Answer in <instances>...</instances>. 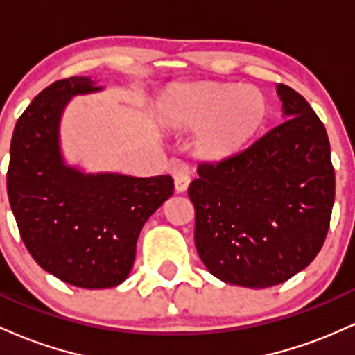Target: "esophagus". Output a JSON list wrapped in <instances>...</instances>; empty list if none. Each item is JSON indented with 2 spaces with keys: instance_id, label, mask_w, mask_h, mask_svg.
<instances>
[{
  "instance_id": "1",
  "label": "esophagus",
  "mask_w": 355,
  "mask_h": 355,
  "mask_svg": "<svg viewBox=\"0 0 355 355\" xmlns=\"http://www.w3.org/2000/svg\"><path fill=\"white\" fill-rule=\"evenodd\" d=\"M190 185V175L189 168L185 165L177 166V173H175V190L177 191H185Z\"/></svg>"
}]
</instances>
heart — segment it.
<instances>
[{"label":"heart","mask_w":355,"mask_h":355,"mask_svg":"<svg viewBox=\"0 0 355 355\" xmlns=\"http://www.w3.org/2000/svg\"><path fill=\"white\" fill-rule=\"evenodd\" d=\"M170 123L198 128L197 146L207 157H227L239 150L262 125L267 113L266 96L250 87L203 83L183 87L164 101Z\"/></svg>","instance_id":"b5f03b06"}]
</instances>
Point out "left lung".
<instances>
[{
	"mask_svg": "<svg viewBox=\"0 0 355 355\" xmlns=\"http://www.w3.org/2000/svg\"><path fill=\"white\" fill-rule=\"evenodd\" d=\"M285 120L189 187L195 247L223 282L266 288L304 270L327 237L336 173L325 126L300 93L277 85Z\"/></svg>",
	"mask_w": 355,
	"mask_h": 355,
	"instance_id": "left-lung-1",
	"label": "left lung"
}]
</instances>
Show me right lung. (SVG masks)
Wrapping results in <instances>:
<instances>
[{"label":"right lung","mask_w":355,"mask_h":355,"mask_svg":"<svg viewBox=\"0 0 355 355\" xmlns=\"http://www.w3.org/2000/svg\"><path fill=\"white\" fill-rule=\"evenodd\" d=\"M98 89L88 76H70L38 93L16 121L6 173L24 247L43 270L81 288L123 282L141 227L173 193L170 175H85L63 164L61 112L73 95Z\"/></svg>","instance_id":"add662e5"}]
</instances>
